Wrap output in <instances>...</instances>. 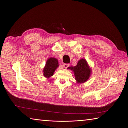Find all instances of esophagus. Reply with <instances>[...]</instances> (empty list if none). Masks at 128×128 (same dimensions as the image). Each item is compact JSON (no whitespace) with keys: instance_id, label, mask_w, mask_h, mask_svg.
I'll list each match as a JSON object with an SVG mask.
<instances>
[{"instance_id":"esophagus-1","label":"esophagus","mask_w":128,"mask_h":128,"mask_svg":"<svg viewBox=\"0 0 128 128\" xmlns=\"http://www.w3.org/2000/svg\"><path fill=\"white\" fill-rule=\"evenodd\" d=\"M63 66H64V68H68L69 66V64H63Z\"/></svg>"}]
</instances>
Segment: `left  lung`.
I'll use <instances>...</instances> for the list:
<instances>
[{
    "instance_id": "8db88e82",
    "label": "left lung",
    "mask_w": 128,
    "mask_h": 128,
    "mask_svg": "<svg viewBox=\"0 0 128 128\" xmlns=\"http://www.w3.org/2000/svg\"><path fill=\"white\" fill-rule=\"evenodd\" d=\"M68 69L74 72L75 79L78 83L86 82L91 74V69L84 59L80 60L76 66L69 67Z\"/></svg>"
}]
</instances>
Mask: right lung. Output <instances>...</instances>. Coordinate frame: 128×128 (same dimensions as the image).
<instances>
[{
    "instance_id": "right-lung-1",
    "label": "right lung",
    "mask_w": 128,
    "mask_h": 128,
    "mask_svg": "<svg viewBox=\"0 0 128 128\" xmlns=\"http://www.w3.org/2000/svg\"><path fill=\"white\" fill-rule=\"evenodd\" d=\"M59 67V62L56 58H50L46 62L45 66L43 69V75L46 77L49 78L50 77L53 75L56 69Z\"/></svg>"
}]
</instances>
